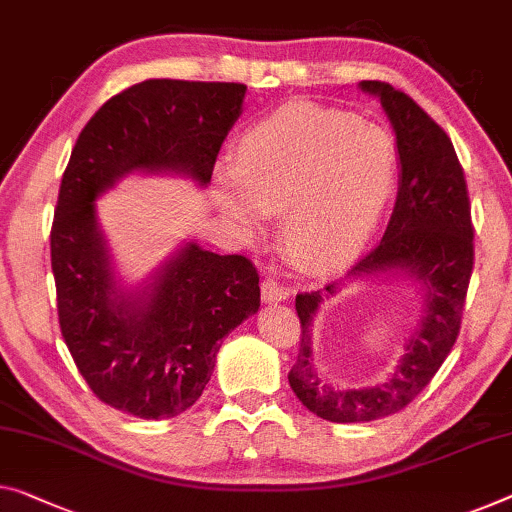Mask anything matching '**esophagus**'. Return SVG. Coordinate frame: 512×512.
<instances>
[{
  "mask_svg": "<svg viewBox=\"0 0 512 512\" xmlns=\"http://www.w3.org/2000/svg\"><path fill=\"white\" fill-rule=\"evenodd\" d=\"M261 297L265 304H277L283 302L288 297V288H283L281 283H277L274 279H265L261 283Z\"/></svg>",
  "mask_w": 512,
  "mask_h": 512,
  "instance_id": "34e87169",
  "label": "esophagus"
}]
</instances>
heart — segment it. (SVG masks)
<instances>
[{"label": "heart", "instance_id": "obj_1", "mask_svg": "<svg viewBox=\"0 0 512 512\" xmlns=\"http://www.w3.org/2000/svg\"><path fill=\"white\" fill-rule=\"evenodd\" d=\"M396 183V146L382 128L309 102L245 130L235 164H219V212L247 235L281 215L288 256L306 272L341 270L371 240Z\"/></svg>", "mask_w": 512, "mask_h": 512}]
</instances>
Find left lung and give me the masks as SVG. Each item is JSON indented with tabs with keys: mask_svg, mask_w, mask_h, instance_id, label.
Masks as SVG:
<instances>
[{
	"mask_svg": "<svg viewBox=\"0 0 512 512\" xmlns=\"http://www.w3.org/2000/svg\"><path fill=\"white\" fill-rule=\"evenodd\" d=\"M361 93L380 100L396 137L398 194L380 245L361 258L343 281L318 293L297 295L302 343L288 382L306 410L332 423L384 419L410 405L428 387L460 332L462 309L474 267L465 174L446 132L391 84L359 82ZM405 278L422 295V316L404 355L382 383L334 388L312 364V320L319 306L348 282Z\"/></svg>",
	"mask_w": 512,
	"mask_h": 512,
	"instance_id": "1",
	"label": "left lung"
}]
</instances>
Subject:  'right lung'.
Segmentation results:
<instances>
[{
    "mask_svg": "<svg viewBox=\"0 0 512 512\" xmlns=\"http://www.w3.org/2000/svg\"><path fill=\"white\" fill-rule=\"evenodd\" d=\"M247 86L146 80L107 100L70 153L50 235L61 336L91 391L114 410L160 421L199 400L222 338L261 306L245 256L180 240L146 279L116 270L96 201L128 176L208 187Z\"/></svg>",
    "mask_w": 512,
    "mask_h": 512,
    "instance_id": "add662e5",
    "label": "right lung"
}]
</instances>
